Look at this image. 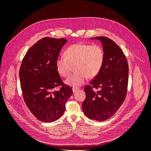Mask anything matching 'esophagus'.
Here are the masks:
<instances>
[{
    "label": "esophagus",
    "instance_id": "1",
    "mask_svg": "<svg viewBox=\"0 0 151 151\" xmlns=\"http://www.w3.org/2000/svg\"><path fill=\"white\" fill-rule=\"evenodd\" d=\"M77 90H79V88H72L73 93H76Z\"/></svg>",
    "mask_w": 151,
    "mask_h": 151
}]
</instances>
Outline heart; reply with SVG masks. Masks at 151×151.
Listing matches in <instances>:
<instances>
[{
    "instance_id": "b5f03b06",
    "label": "heart",
    "mask_w": 151,
    "mask_h": 151,
    "mask_svg": "<svg viewBox=\"0 0 151 151\" xmlns=\"http://www.w3.org/2000/svg\"><path fill=\"white\" fill-rule=\"evenodd\" d=\"M64 54L65 56H59L56 59L57 70L61 76L67 77L74 65L76 72L65 81L74 87L83 85L87 77L93 79L96 76L104 62V50L96 44H74L66 49Z\"/></svg>"
}]
</instances>
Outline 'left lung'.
I'll use <instances>...</instances> for the list:
<instances>
[{
	"label": "left lung",
	"mask_w": 151,
	"mask_h": 151,
	"mask_svg": "<svg viewBox=\"0 0 151 151\" xmlns=\"http://www.w3.org/2000/svg\"><path fill=\"white\" fill-rule=\"evenodd\" d=\"M91 39L101 41L105 57L101 71L84 87L83 109L90 119L101 122L115 115L125 101L129 65L122 49L112 40L104 36Z\"/></svg>",
	"instance_id": "obj_1"
}]
</instances>
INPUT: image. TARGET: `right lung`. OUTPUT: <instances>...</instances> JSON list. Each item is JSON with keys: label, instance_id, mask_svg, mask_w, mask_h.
<instances>
[{"label": "right lung", "instance_id": "1", "mask_svg": "<svg viewBox=\"0 0 151 151\" xmlns=\"http://www.w3.org/2000/svg\"><path fill=\"white\" fill-rule=\"evenodd\" d=\"M65 38L45 37L26 52L19 69L21 88L27 107L38 120L52 122L65 110L67 99L73 93L63 83L55 65ZM61 86L58 91L55 88Z\"/></svg>", "mask_w": 151, "mask_h": 151}]
</instances>
